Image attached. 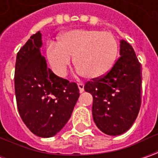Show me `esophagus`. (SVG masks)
I'll return each mask as SVG.
<instances>
[{
	"instance_id": "esophagus-1",
	"label": "esophagus",
	"mask_w": 158,
	"mask_h": 158,
	"mask_svg": "<svg viewBox=\"0 0 158 158\" xmlns=\"http://www.w3.org/2000/svg\"><path fill=\"white\" fill-rule=\"evenodd\" d=\"M77 85H78V88H79L80 92H81V93L83 92V90H84V84H83L82 82H79V83H77Z\"/></svg>"
}]
</instances>
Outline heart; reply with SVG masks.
Listing matches in <instances>:
<instances>
[{"label":"heart","mask_w":158,"mask_h":158,"mask_svg":"<svg viewBox=\"0 0 158 158\" xmlns=\"http://www.w3.org/2000/svg\"><path fill=\"white\" fill-rule=\"evenodd\" d=\"M118 43L113 35L94 29L67 31L58 38L57 43H50L46 58L52 71L60 77L67 75L71 58L78 72L89 79L106 75L115 63Z\"/></svg>","instance_id":"obj_1"}]
</instances>
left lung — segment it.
Listing matches in <instances>:
<instances>
[{"instance_id":"1","label":"left lung","mask_w":158,"mask_h":158,"mask_svg":"<svg viewBox=\"0 0 158 158\" xmlns=\"http://www.w3.org/2000/svg\"><path fill=\"white\" fill-rule=\"evenodd\" d=\"M119 54L106 76L84 85L85 91L93 97L94 122L108 135H119L128 130L142 103V69L135 50L122 40Z\"/></svg>"}]
</instances>
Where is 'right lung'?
I'll return each mask as SVG.
<instances>
[{
	"mask_svg": "<svg viewBox=\"0 0 158 158\" xmlns=\"http://www.w3.org/2000/svg\"><path fill=\"white\" fill-rule=\"evenodd\" d=\"M41 46L42 35L38 31L17 52L15 92L23 123L37 136L48 138L69 121L80 93L76 82L48 69Z\"/></svg>",
	"mask_w": 158,
	"mask_h": 158,
	"instance_id": "add662e5",
	"label": "right lung"
}]
</instances>
